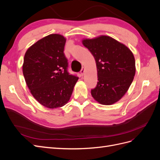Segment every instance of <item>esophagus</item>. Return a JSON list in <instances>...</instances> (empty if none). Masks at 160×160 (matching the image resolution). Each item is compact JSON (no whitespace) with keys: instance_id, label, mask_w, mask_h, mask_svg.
Wrapping results in <instances>:
<instances>
[{"instance_id":"esophagus-1","label":"esophagus","mask_w":160,"mask_h":160,"mask_svg":"<svg viewBox=\"0 0 160 160\" xmlns=\"http://www.w3.org/2000/svg\"><path fill=\"white\" fill-rule=\"evenodd\" d=\"M80 72H81V76H83V74H84V72H85V67H82V69H81Z\"/></svg>"}]
</instances>
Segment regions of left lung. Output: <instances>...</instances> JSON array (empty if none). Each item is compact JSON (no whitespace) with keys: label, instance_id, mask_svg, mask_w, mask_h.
<instances>
[{"label":"left lung","instance_id":"left-lung-1","mask_svg":"<svg viewBox=\"0 0 160 160\" xmlns=\"http://www.w3.org/2000/svg\"><path fill=\"white\" fill-rule=\"evenodd\" d=\"M83 45L95 58L98 82L91 89L93 98L102 105H112L128 91L135 73L132 52L109 36L84 39Z\"/></svg>","mask_w":160,"mask_h":160}]
</instances>
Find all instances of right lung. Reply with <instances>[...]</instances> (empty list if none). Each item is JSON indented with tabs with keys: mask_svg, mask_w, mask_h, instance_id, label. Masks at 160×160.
<instances>
[{
	"mask_svg": "<svg viewBox=\"0 0 160 160\" xmlns=\"http://www.w3.org/2000/svg\"><path fill=\"white\" fill-rule=\"evenodd\" d=\"M65 42L63 36L52 34L28 48L24 57L22 72L28 89L38 103L50 109L68 102L79 79L67 71Z\"/></svg>",
	"mask_w": 160,
	"mask_h": 160,
	"instance_id": "1",
	"label": "right lung"
}]
</instances>
